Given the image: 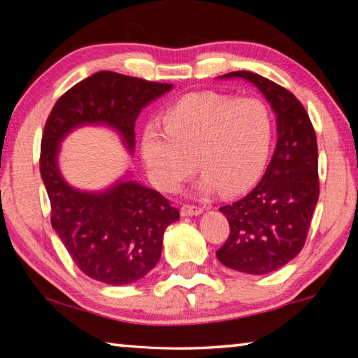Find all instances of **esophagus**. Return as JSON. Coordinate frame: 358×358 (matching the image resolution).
Instances as JSON below:
<instances>
[{
  "label": "esophagus",
  "instance_id": "obj_1",
  "mask_svg": "<svg viewBox=\"0 0 358 358\" xmlns=\"http://www.w3.org/2000/svg\"><path fill=\"white\" fill-rule=\"evenodd\" d=\"M203 213V207H196V205H183L181 207V216H199Z\"/></svg>",
  "mask_w": 358,
  "mask_h": 358
}]
</instances>
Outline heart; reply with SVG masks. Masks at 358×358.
I'll return each instance as SVG.
<instances>
[{
  "label": "heart",
  "instance_id": "obj_1",
  "mask_svg": "<svg viewBox=\"0 0 358 358\" xmlns=\"http://www.w3.org/2000/svg\"><path fill=\"white\" fill-rule=\"evenodd\" d=\"M273 118L262 101L210 93L180 99L164 115V128L148 124L142 134V159L150 177L173 191L192 172L203 177L205 192L238 194L256 183L268 159Z\"/></svg>",
  "mask_w": 358,
  "mask_h": 358
}]
</instances>
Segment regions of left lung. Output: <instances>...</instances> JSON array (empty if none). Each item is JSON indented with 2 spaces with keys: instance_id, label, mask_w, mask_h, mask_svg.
<instances>
[{
  "instance_id": "left-lung-1",
  "label": "left lung",
  "mask_w": 358,
  "mask_h": 358,
  "mask_svg": "<svg viewBox=\"0 0 358 358\" xmlns=\"http://www.w3.org/2000/svg\"><path fill=\"white\" fill-rule=\"evenodd\" d=\"M220 78H241L264 94L276 115L278 142L257 186L220 208L230 234L216 257L241 273H271L296 257L305 245L319 199L316 132L300 101L278 83L250 71Z\"/></svg>"
}]
</instances>
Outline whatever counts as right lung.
<instances>
[{
  "label": "right lung",
  "mask_w": 358,
  "mask_h": 358,
  "mask_svg": "<svg viewBox=\"0 0 358 358\" xmlns=\"http://www.w3.org/2000/svg\"><path fill=\"white\" fill-rule=\"evenodd\" d=\"M172 88L171 83L101 71L66 92L48 115L39 166L50 199L52 227L78 268L99 282L123 286L153 270L166 229L180 220V211L157 191L132 180L131 171L106 189H77L59 171L62 142L82 126H104L117 132L132 155L142 108Z\"/></svg>",
  "instance_id": "1"
}]
</instances>
